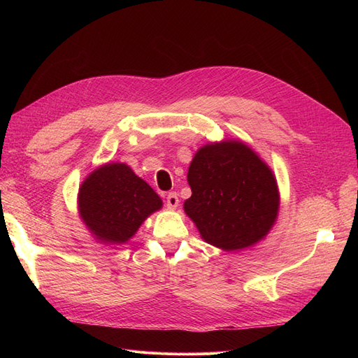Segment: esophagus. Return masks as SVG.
<instances>
[{
    "label": "esophagus",
    "mask_w": 358,
    "mask_h": 358,
    "mask_svg": "<svg viewBox=\"0 0 358 358\" xmlns=\"http://www.w3.org/2000/svg\"><path fill=\"white\" fill-rule=\"evenodd\" d=\"M179 206V199H178V194L176 192H170L167 196V208L170 210H175Z\"/></svg>",
    "instance_id": "1"
}]
</instances>
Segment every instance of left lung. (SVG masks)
Returning a JSON list of instances; mask_svg holds the SVG:
<instances>
[{"instance_id":"1","label":"left lung","mask_w":358,"mask_h":358,"mask_svg":"<svg viewBox=\"0 0 358 358\" xmlns=\"http://www.w3.org/2000/svg\"><path fill=\"white\" fill-rule=\"evenodd\" d=\"M191 197L183 210L201 239L222 251L262 242L278 220V182L266 162L242 140L201 146L188 169Z\"/></svg>"}]
</instances>
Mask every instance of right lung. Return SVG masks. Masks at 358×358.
<instances>
[{
  "label": "right lung",
  "instance_id": "right-lung-1",
  "mask_svg": "<svg viewBox=\"0 0 358 358\" xmlns=\"http://www.w3.org/2000/svg\"><path fill=\"white\" fill-rule=\"evenodd\" d=\"M162 200L125 162H106L85 178L78 192V210L94 239L124 245Z\"/></svg>",
  "mask_w": 358,
  "mask_h": 358
}]
</instances>
